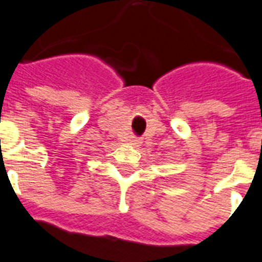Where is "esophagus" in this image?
I'll use <instances>...</instances> for the list:
<instances>
[{"mask_svg":"<svg viewBox=\"0 0 262 262\" xmlns=\"http://www.w3.org/2000/svg\"><path fill=\"white\" fill-rule=\"evenodd\" d=\"M130 142H132V144H133V145H138V144H141V141L138 140V138H136V137L132 138Z\"/></svg>","mask_w":262,"mask_h":262,"instance_id":"obj_1","label":"esophagus"}]
</instances>
